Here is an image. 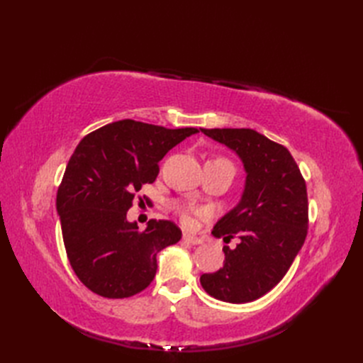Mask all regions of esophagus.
<instances>
[{"instance_id":"esophagus-1","label":"esophagus","mask_w":363,"mask_h":363,"mask_svg":"<svg viewBox=\"0 0 363 363\" xmlns=\"http://www.w3.org/2000/svg\"><path fill=\"white\" fill-rule=\"evenodd\" d=\"M183 239L186 240V242L188 244H192V245H200L203 240L200 239V238H196V236H194V235H189V233H184L183 235Z\"/></svg>"}]
</instances>
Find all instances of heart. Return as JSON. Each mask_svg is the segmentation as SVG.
<instances>
[{
    "mask_svg": "<svg viewBox=\"0 0 363 363\" xmlns=\"http://www.w3.org/2000/svg\"><path fill=\"white\" fill-rule=\"evenodd\" d=\"M216 160H224V162H228L227 159H223V157H218ZM228 163H232V162H228ZM175 208H177V212H179V215H180V218H182V221H183L184 224H189V223H191V219H192V212H191V208H188V207H183V206H177Z\"/></svg>",
    "mask_w": 363,
    "mask_h": 363,
    "instance_id": "b5f03b06",
    "label": "heart"
}]
</instances>
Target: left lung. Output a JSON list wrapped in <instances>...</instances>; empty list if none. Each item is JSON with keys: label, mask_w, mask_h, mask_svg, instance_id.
I'll use <instances>...</instances> for the list:
<instances>
[{"label": "left lung", "mask_w": 363, "mask_h": 363, "mask_svg": "<svg viewBox=\"0 0 363 363\" xmlns=\"http://www.w3.org/2000/svg\"><path fill=\"white\" fill-rule=\"evenodd\" d=\"M242 159L247 171L240 203L223 216L212 235L239 239L224 247V267L200 281L213 298L250 303L284 277L301 250L309 227L306 182L286 147L251 128H201Z\"/></svg>", "instance_id": "left-lung-1"}]
</instances>
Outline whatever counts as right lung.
Returning <instances> with one entry per match:
<instances>
[{"label":"right lung","instance_id":"add662e5","mask_svg":"<svg viewBox=\"0 0 363 363\" xmlns=\"http://www.w3.org/2000/svg\"><path fill=\"white\" fill-rule=\"evenodd\" d=\"M196 131L123 119L77 145L56 204L68 260L87 289L127 298L155 279L157 252L177 244L182 230L167 219H150L139 230L125 216L136 196L144 203L138 192L156 180L163 156Z\"/></svg>","mask_w":363,"mask_h":363}]
</instances>
